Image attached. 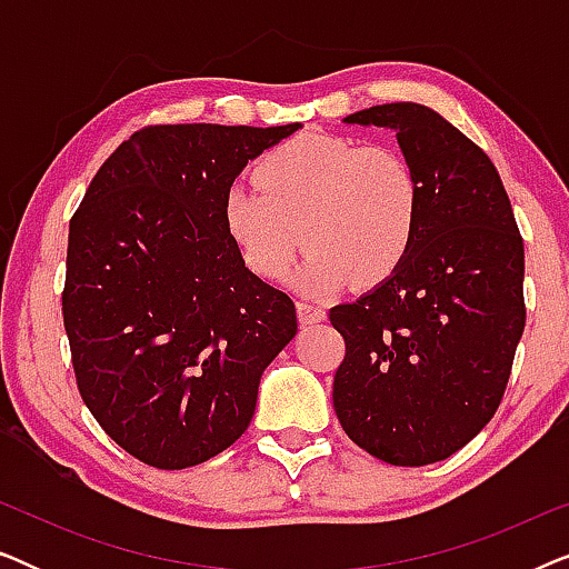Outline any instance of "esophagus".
Masks as SVG:
<instances>
[{"label":"esophagus","mask_w":569,"mask_h":569,"mask_svg":"<svg viewBox=\"0 0 569 569\" xmlns=\"http://www.w3.org/2000/svg\"><path fill=\"white\" fill-rule=\"evenodd\" d=\"M298 318H300V323H321L326 318V310L321 306H316V302L300 300L298 302Z\"/></svg>","instance_id":"1"}]
</instances>
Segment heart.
Masks as SVG:
<instances>
[{"mask_svg":"<svg viewBox=\"0 0 569 569\" xmlns=\"http://www.w3.org/2000/svg\"><path fill=\"white\" fill-rule=\"evenodd\" d=\"M419 207V178L401 152L308 131L263 154L256 183L224 191L222 228L269 282L290 274L302 236V287L333 292L396 274L417 238Z\"/></svg>","mask_w":569,"mask_h":569,"instance_id":"1","label":"heart"}]
</instances>
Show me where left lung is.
<instances>
[{"label": "left lung", "instance_id": "left-lung-1", "mask_svg": "<svg viewBox=\"0 0 569 569\" xmlns=\"http://www.w3.org/2000/svg\"><path fill=\"white\" fill-rule=\"evenodd\" d=\"M345 121L396 131L422 207L396 274L329 310L345 337L333 409L380 461H446L495 417L508 386L526 326L523 238L492 160L432 108L386 103Z\"/></svg>", "mask_w": 569, "mask_h": 569}]
</instances>
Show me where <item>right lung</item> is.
I'll use <instances>...</instances> for the list:
<instances>
[{
  "mask_svg": "<svg viewBox=\"0 0 569 569\" xmlns=\"http://www.w3.org/2000/svg\"><path fill=\"white\" fill-rule=\"evenodd\" d=\"M298 129L144 127L69 220L61 313L77 388L137 461L176 471L230 448L298 333L290 295L248 271L222 228L246 162Z\"/></svg>",
  "mask_w": 569,
  "mask_h": 569,
  "instance_id": "obj_1",
  "label": "right lung"
}]
</instances>
